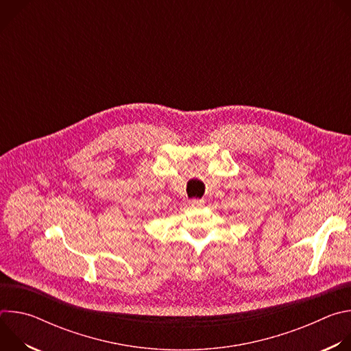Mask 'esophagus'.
I'll return each mask as SVG.
<instances>
[{"instance_id": "obj_1", "label": "esophagus", "mask_w": 351, "mask_h": 351, "mask_svg": "<svg viewBox=\"0 0 351 351\" xmlns=\"http://www.w3.org/2000/svg\"><path fill=\"white\" fill-rule=\"evenodd\" d=\"M189 206L193 208H198V207H203L204 206V199H198V198H193L189 202Z\"/></svg>"}]
</instances>
